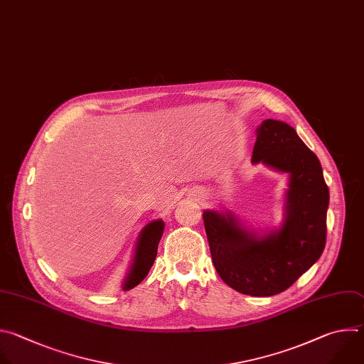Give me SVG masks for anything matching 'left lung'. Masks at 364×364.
Segmentation results:
<instances>
[{
    "label": "left lung",
    "instance_id": "8db88e82",
    "mask_svg": "<svg viewBox=\"0 0 364 364\" xmlns=\"http://www.w3.org/2000/svg\"><path fill=\"white\" fill-rule=\"evenodd\" d=\"M251 161L289 176L281 227L258 232L230 210L205 209L202 216L223 281L241 294L268 297L285 291L321 257L330 193L318 158L285 122L267 119L257 127Z\"/></svg>",
    "mask_w": 364,
    "mask_h": 364
}]
</instances>
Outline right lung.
<instances>
[{
  "label": "right lung",
  "instance_id": "add662e5",
  "mask_svg": "<svg viewBox=\"0 0 364 364\" xmlns=\"http://www.w3.org/2000/svg\"><path fill=\"white\" fill-rule=\"evenodd\" d=\"M164 230L165 223L162 220H155L140 231L129 271L122 284V288L124 291L140 284L151 271L158 255V245L164 235Z\"/></svg>",
  "mask_w": 364,
  "mask_h": 364
}]
</instances>
